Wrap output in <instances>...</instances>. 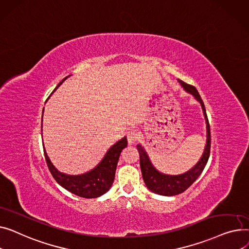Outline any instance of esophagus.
Segmentation results:
<instances>
[{"mask_svg": "<svg viewBox=\"0 0 249 249\" xmlns=\"http://www.w3.org/2000/svg\"><path fill=\"white\" fill-rule=\"evenodd\" d=\"M140 135L137 133L136 130H129L127 133V142L129 144H134L139 140Z\"/></svg>", "mask_w": 249, "mask_h": 249, "instance_id": "34e87169", "label": "esophagus"}]
</instances>
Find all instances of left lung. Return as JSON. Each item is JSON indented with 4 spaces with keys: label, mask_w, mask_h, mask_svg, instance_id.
Returning a JSON list of instances; mask_svg holds the SVG:
<instances>
[{
    "label": "left lung",
    "mask_w": 249,
    "mask_h": 249,
    "mask_svg": "<svg viewBox=\"0 0 249 249\" xmlns=\"http://www.w3.org/2000/svg\"><path fill=\"white\" fill-rule=\"evenodd\" d=\"M178 81L185 89V91L192 94L197 99V101L200 102L204 118H205V123H206V130H207L206 144H205V148H204V152L200 160L197 162V164L192 169H190L186 173H183L180 175H167V174L159 172L152 164L151 160L148 156V153L145 152L142 145L141 143L137 144V149L140 154V165H141L143 182L145 186H147V188L151 190L152 192L162 196H175V195L183 193L185 190H187L190 186H191L200 176L204 168H205L210 156V143H211L210 126H209V122L206 114L205 106H204L203 100L194 86L189 85L180 79H178Z\"/></svg>",
    "instance_id": "obj_1"
}]
</instances>
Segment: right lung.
I'll return each mask as SVG.
<instances>
[{
    "instance_id": "obj_1",
    "label": "right lung",
    "mask_w": 249,
    "mask_h": 249,
    "mask_svg": "<svg viewBox=\"0 0 249 249\" xmlns=\"http://www.w3.org/2000/svg\"><path fill=\"white\" fill-rule=\"evenodd\" d=\"M70 76V75H69ZM69 76L63 78L59 84H58L54 91L59 87L64 80H66ZM53 91V92H54ZM44 111V109H43ZM43 111H42V122H43ZM127 147V140L124 137L119 142H116L114 144L108 149L105 157L102 158L100 162L90 171L80 174V175H68L64 174L60 171H58L55 166L52 164L51 160L49 159L45 147L44 149V154H45V159L47 166L52 174L53 178L56 182L62 186L67 191L72 194L77 195L82 198H97L101 195L106 194L110 189L113 180L116 166H118L119 159L122 151Z\"/></svg>"
}]
</instances>
